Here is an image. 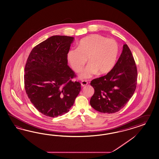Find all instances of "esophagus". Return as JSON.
I'll list each match as a JSON object with an SVG mask.
<instances>
[{
  "mask_svg": "<svg viewBox=\"0 0 159 159\" xmlns=\"http://www.w3.org/2000/svg\"><path fill=\"white\" fill-rule=\"evenodd\" d=\"M81 84L82 86H85L88 85V81L86 80H82Z\"/></svg>",
  "mask_w": 159,
  "mask_h": 159,
  "instance_id": "obj_1",
  "label": "esophagus"
}]
</instances>
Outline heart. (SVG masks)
Here are the masks:
<instances>
[{"label": "heart", "instance_id": "obj_1", "mask_svg": "<svg viewBox=\"0 0 159 159\" xmlns=\"http://www.w3.org/2000/svg\"><path fill=\"white\" fill-rule=\"evenodd\" d=\"M119 52L117 41L94 34L82 39L78 48L67 52V58L72 69L80 72L87 61L89 64L80 74L81 79L92 77L94 74H105L114 67Z\"/></svg>", "mask_w": 159, "mask_h": 159}]
</instances>
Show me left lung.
<instances>
[{
    "mask_svg": "<svg viewBox=\"0 0 159 159\" xmlns=\"http://www.w3.org/2000/svg\"><path fill=\"white\" fill-rule=\"evenodd\" d=\"M137 70L130 49L126 44L113 69L106 75L93 80L94 93L90 104L100 112L112 114L123 108L134 93Z\"/></svg>",
    "mask_w": 159,
    "mask_h": 159,
    "instance_id": "8db88e82",
    "label": "left lung"
}]
</instances>
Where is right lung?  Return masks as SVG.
<instances>
[{"instance_id": "obj_1", "label": "right lung", "mask_w": 159, "mask_h": 159, "mask_svg": "<svg viewBox=\"0 0 159 159\" xmlns=\"http://www.w3.org/2000/svg\"><path fill=\"white\" fill-rule=\"evenodd\" d=\"M74 38L53 36L33 48L25 67V89L40 112L57 117L68 112L81 90L67 54Z\"/></svg>"}]
</instances>
